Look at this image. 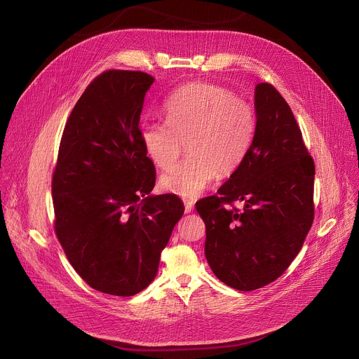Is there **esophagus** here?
Returning a JSON list of instances; mask_svg holds the SVG:
<instances>
[{"label":"esophagus","instance_id":"esophagus-1","mask_svg":"<svg viewBox=\"0 0 359 359\" xmlns=\"http://www.w3.org/2000/svg\"><path fill=\"white\" fill-rule=\"evenodd\" d=\"M184 209H186V213H190L193 210V201H190V200L184 201Z\"/></svg>","mask_w":359,"mask_h":359}]
</instances>
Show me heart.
Masks as SVG:
<instances>
[{
	"label": "heart",
	"instance_id": "1",
	"mask_svg": "<svg viewBox=\"0 0 359 359\" xmlns=\"http://www.w3.org/2000/svg\"><path fill=\"white\" fill-rule=\"evenodd\" d=\"M166 122H149L140 139L149 159L169 169L187 143L189 156L161 176V186L184 198L198 196L216 179L229 177L245 162L257 119L248 102L213 83H190L169 96Z\"/></svg>",
	"mask_w": 359,
	"mask_h": 359
}]
</instances>
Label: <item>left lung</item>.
Wrapping results in <instances>:
<instances>
[{"instance_id":"1","label":"left lung","mask_w":359,"mask_h":359,"mask_svg":"<svg viewBox=\"0 0 359 359\" xmlns=\"http://www.w3.org/2000/svg\"><path fill=\"white\" fill-rule=\"evenodd\" d=\"M257 128L243 166L216 196L196 203L206 224L204 252L216 277L252 291L292 263L314 222L316 165L281 93L255 86ZM236 201H244L240 212Z\"/></svg>"}]
</instances>
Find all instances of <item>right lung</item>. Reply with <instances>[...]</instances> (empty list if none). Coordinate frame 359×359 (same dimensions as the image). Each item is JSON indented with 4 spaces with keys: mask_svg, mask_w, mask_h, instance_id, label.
Masks as SVG:
<instances>
[{
    "mask_svg": "<svg viewBox=\"0 0 359 359\" xmlns=\"http://www.w3.org/2000/svg\"><path fill=\"white\" fill-rule=\"evenodd\" d=\"M153 81L142 71L97 75L65 123L50 183L67 259L89 287L118 297L135 295L155 278L184 212L176 194L147 196L156 170L139 121Z\"/></svg>",
    "mask_w": 359,
    "mask_h": 359,
    "instance_id": "obj_1",
    "label": "right lung"
}]
</instances>
